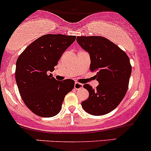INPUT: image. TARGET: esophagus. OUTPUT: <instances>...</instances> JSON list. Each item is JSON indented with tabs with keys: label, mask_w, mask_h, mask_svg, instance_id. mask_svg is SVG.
<instances>
[{
	"label": "esophagus",
	"mask_w": 151,
	"mask_h": 151,
	"mask_svg": "<svg viewBox=\"0 0 151 151\" xmlns=\"http://www.w3.org/2000/svg\"><path fill=\"white\" fill-rule=\"evenodd\" d=\"M81 88H83V84L80 83L76 82L75 83V85H74V88L75 89H80Z\"/></svg>",
	"instance_id": "1"
}]
</instances>
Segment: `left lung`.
Returning a JSON list of instances; mask_svg holds the SVG:
<instances>
[{"label":"left lung","mask_w":151,"mask_h":151,"mask_svg":"<svg viewBox=\"0 0 151 151\" xmlns=\"http://www.w3.org/2000/svg\"><path fill=\"white\" fill-rule=\"evenodd\" d=\"M78 43L89 53L90 70L99 85L93 89L83 88L89 97L81 103L85 111L93 116H103L114 110L126 95L132 68L129 58L118 45L101 36H78Z\"/></svg>","instance_id":"obj_1"}]
</instances>
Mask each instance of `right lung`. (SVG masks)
I'll return each mask as SVG.
<instances>
[{
    "label": "right lung",
    "mask_w": 151,
    "mask_h": 151,
    "mask_svg": "<svg viewBox=\"0 0 151 151\" xmlns=\"http://www.w3.org/2000/svg\"><path fill=\"white\" fill-rule=\"evenodd\" d=\"M75 35L47 34L34 40L16 61V80L26 106L35 114L52 117L61 109L68 93L74 88L73 80H55L50 72L65 50L75 41Z\"/></svg>",
    "instance_id": "add662e5"
}]
</instances>
